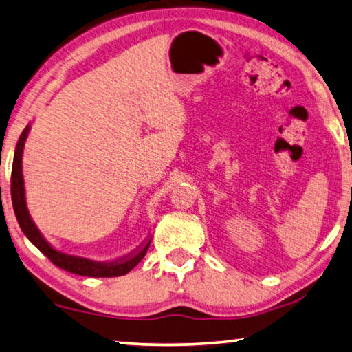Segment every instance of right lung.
I'll use <instances>...</instances> for the list:
<instances>
[{
    "label": "right lung",
    "instance_id": "right-lung-1",
    "mask_svg": "<svg viewBox=\"0 0 352 352\" xmlns=\"http://www.w3.org/2000/svg\"><path fill=\"white\" fill-rule=\"evenodd\" d=\"M30 132V126L25 128L16 143L15 154H14V165H12V176H10V195H12V206L14 212L19 221L20 228L28 239H30L34 245H36L43 254L53 262L56 267L65 270L68 273L79 274V276H89V278H115V276H123L129 273L135 265L145 257L149 243L143 248L142 251H138L137 254L131 256L123 261L112 262V263H95L87 258L80 257H72L62 252L56 251L53 246H50L42 234L38 232L36 224L32 223L30 212L26 209V201H25V182H23V173H21V155L23 148H25V142Z\"/></svg>",
    "mask_w": 352,
    "mask_h": 352
}]
</instances>
